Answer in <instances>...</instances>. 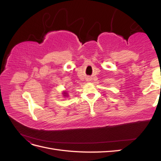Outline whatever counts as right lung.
Listing matches in <instances>:
<instances>
[{"mask_svg":"<svg viewBox=\"0 0 161 161\" xmlns=\"http://www.w3.org/2000/svg\"><path fill=\"white\" fill-rule=\"evenodd\" d=\"M62 94H63L62 95L64 96V97H69V94H68V92H67L66 91H65L62 92Z\"/></svg>","mask_w":161,"mask_h":161,"instance_id":"obj_1","label":"right lung"}]
</instances>
